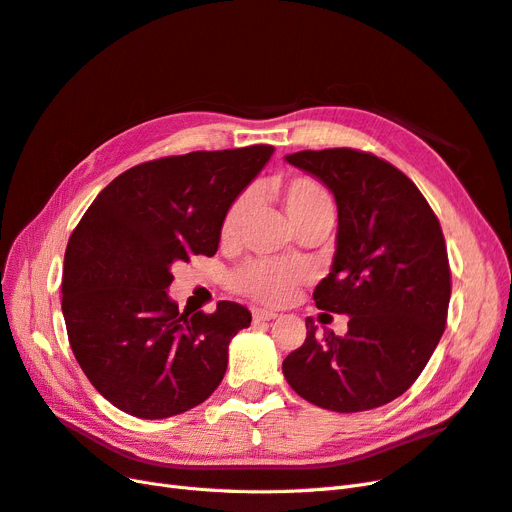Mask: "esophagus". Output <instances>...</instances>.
I'll list each match as a JSON object with an SVG mask.
<instances>
[{
    "label": "esophagus",
    "mask_w": 512,
    "mask_h": 512,
    "mask_svg": "<svg viewBox=\"0 0 512 512\" xmlns=\"http://www.w3.org/2000/svg\"><path fill=\"white\" fill-rule=\"evenodd\" d=\"M276 313L274 311H266V309H253V319L255 321H270L274 319Z\"/></svg>",
    "instance_id": "obj_1"
}]
</instances>
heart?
I'll use <instances>...</instances> for the list:
<instances>
[{
    "label": "heart",
    "mask_w": 512,
    "mask_h": 512,
    "mask_svg": "<svg viewBox=\"0 0 512 512\" xmlns=\"http://www.w3.org/2000/svg\"><path fill=\"white\" fill-rule=\"evenodd\" d=\"M276 197L289 218V223L300 233L302 229L334 221V199L328 188L311 175H291L276 184ZM248 210V197L240 195L231 201L223 214L218 238L223 246L238 244L242 225ZM309 279L302 266L276 264L266 259H248L229 274V287L240 296L261 304H285Z\"/></svg>",
    "instance_id": "heart-1"
}]
</instances>
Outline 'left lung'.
Here are the masks:
<instances>
[{
  "mask_svg": "<svg viewBox=\"0 0 512 512\" xmlns=\"http://www.w3.org/2000/svg\"><path fill=\"white\" fill-rule=\"evenodd\" d=\"M287 163L337 199V253L313 300L349 321L345 337H317L306 319V339L283 360V373L324 410H375L416 382L444 334L452 283L440 221L418 186L371 152L302 150Z\"/></svg>",
  "mask_w": 512,
  "mask_h": 512,
  "instance_id": "8db88e82",
  "label": "left lung"
}]
</instances>
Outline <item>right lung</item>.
<instances>
[{"instance_id": "obj_1", "label": "right lung", "mask_w": 512, "mask_h": 512, "mask_svg": "<svg viewBox=\"0 0 512 512\" xmlns=\"http://www.w3.org/2000/svg\"><path fill=\"white\" fill-rule=\"evenodd\" d=\"M272 145L191 152L120 173L87 208L64 257L68 341L92 386L137 418H169L206 401L227 347L251 313L221 300L180 313L171 266L212 257L223 214L268 163Z\"/></svg>"}]
</instances>
